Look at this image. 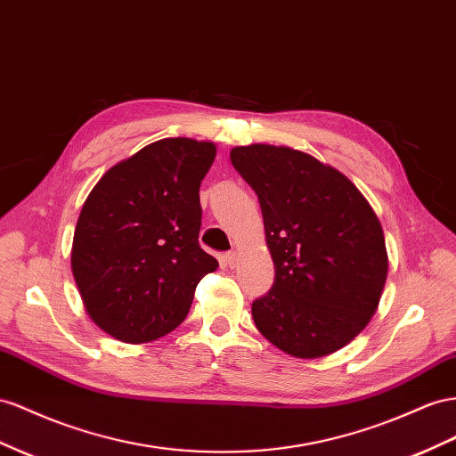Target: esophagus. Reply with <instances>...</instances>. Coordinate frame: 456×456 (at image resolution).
Listing matches in <instances>:
<instances>
[{
  "label": "esophagus",
  "instance_id": "34e87169",
  "mask_svg": "<svg viewBox=\"0 0 456 456\" xmlns=\"http://www.w3.org/2000/svg\"><path fill=\"white\" fill-rule=\"evenodd\" d=\"M236 261H238V255H236V251H228V253L224 255V263H226L230 268L236 266Z\"/></svg>",
  "mask_w": 456,
  "mask_h": 456
}]
</instances>
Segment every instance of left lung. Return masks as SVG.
<instances>
[{
	"label": "left lung",
	"mask_w": 456,
	"mask_h": 456,
	"mask_svg": "<svg viewBox=\"0 0 456 456\" xmlns=\"http://www.w3.org/2000/svg\"><path fill=\"white\" fill-rule=\"evenodd\" d=\"M230 159L261 203L276 270L253 301L255 326L301 359L347 346L370 322L387 276L372 207L341 172L289 147H233Z\"/></svg>",
	"instance_id": "left-lung-1"
}]
</instances>
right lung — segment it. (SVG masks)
<instances>
[{
	"label": "right lung",
	"mask_w": 456,
	"mask_h": 456,
	"mask_svg": "<svg viewBox=\"0 0 456 456\" xmlns=\"http://www.w3.org/2000/svg\"><path fill=\"white\" fill-rule=\"evenodd\" d=\"M216 147L167 138L109 168L86 200L72 274L90 318L126 343L153 341L188 316L216 258L200 245V186Z\"/></svg>",
	"instance_id": "obj_1"
}]
</instances>
